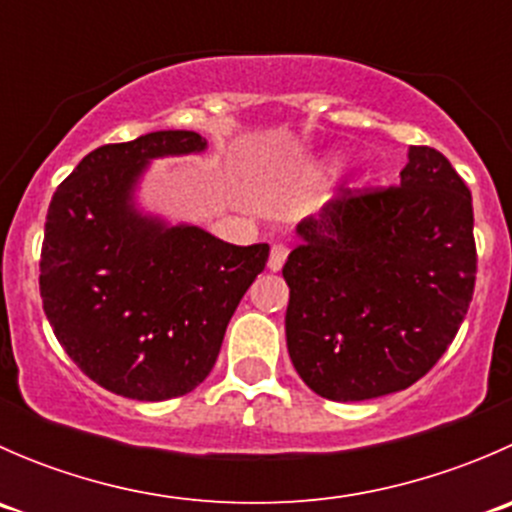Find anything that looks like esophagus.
Returning a JSON list of instances; mask_svg holds the SVG:
<instances>
[{
    "label": "esophagus",
    "mask_w": 512,
    "mask_h": 512,
    "mask_svg": "<svg viewBox=\"0 0 512 512\" xmlns=\"http://www.w3.org/2000/svg\"><path fill=\"white\" fill-rule=\"evenodd\" d=\"M287 255H289V245H285V242H275V245H272V250H270V262H267V267H270L272 272L282 270Z\"/></svg>",
    "instance_id": "esophagus-1"
}]
</instances>
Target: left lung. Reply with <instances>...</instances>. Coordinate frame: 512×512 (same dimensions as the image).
Masks as SVG:
<instances>
[{
	"label": "left lung",
	"mask_w": 512,
	"mask_h": 512,
	"mask_svg": "<svg viewBox=\"0 0 512 512\" xmlns=\"http://www.w3.org/2000/svg\"><path fill=\"white\" fill-rule=\"evenodd\" d=\"M297 232L282 275L304 384L364 401L428 374L461 329L478 270L471 190L448 158L411 146L399 185L342 188Z\"/></svg>",
	"instance_id": "left-lung-1"
}]
</instances>
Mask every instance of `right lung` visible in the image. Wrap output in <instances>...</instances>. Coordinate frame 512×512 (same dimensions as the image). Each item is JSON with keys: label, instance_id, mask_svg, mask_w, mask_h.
<instances>
[{"label": "right lung", "instance_id": "right-lung-1", "mask_svg": "<svg viewBox=\"0 0 512 512\" xmlns=\"http://www.w3.org/2000/svg\"><path fill=\"white\" fill-rule=\"evenodd\" d=\"M203 148L195 131L106 143L56 188L46 213L39 262L46 319L89 379L128 399L193 391L270 257L265 242L237 247L131 208V188L148 160Z\"/></svg>", "mask_w": 512, "mask_h": 512}]
</instances>
